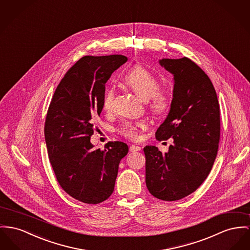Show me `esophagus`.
I'll use <instances>...</instances> for the list:
<instances>
[{"mask_svg": "<svg viewBox=\"0 0 250 250\" xmlns=\"http://www.w3.org/2000/svg\"><path fill=\"white\" fill-rule=\"evenodd\" d=\"M140 150H141V147H139V146H135V145L130 146V151H132V152L139 151Z\"/></svg>", "mask_w": 250, "mask_h": 250, "instance_id": "34e87169", "label": "esophagus"}]
</instances>
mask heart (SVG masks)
<instances>
[{
  "instance_id": "b5f03b06",
  "label": "heart",
  "mask_w": 250,
  "mask_h": 250,
  "mask_svg": "<svg viewBox=\"0 0 250 250\" xmlns=\"http://www.w3.org/2000/svg\"><path fill=\"white\" fill-rule=\"evenodd\" d=\"M124 83L142 100H148L150 110L156 115H163L170 108L171 100L166 91L159 89L157 79L143 66H135L124 76ZM115 98V91L107 87L103 93L101 105L103 110L110 111ZM147 129L145 121H125L119 127V133L128 139L134 140L139 131Z\"/></svg>"
}]
</instances>
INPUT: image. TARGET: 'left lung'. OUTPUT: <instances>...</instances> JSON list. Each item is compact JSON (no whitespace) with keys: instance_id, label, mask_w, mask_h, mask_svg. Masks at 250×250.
<instances>
[{"instance_id":"left-lung-1","label":"left lung","mask_w":250,"mask_h":250,"mask_svg":"<svg viewBox=\"0 0 250 250\" xmlns=\"http://www.w3.org/2000/svg\"><path fill=\"white\" fill-rule=\"evenodd\" d=\"M173 75L168 115L155 133L158 141L173 138L168 151L146 146V185L164 201L182 199L195 191L209 174L220 140V106L208 75L191 60L162 59Z\"/></svg>"}]
</instances>
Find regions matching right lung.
<instances>
[{"label":"right lung","mask_w":250,"mask_h":250,"mask_svg":"<svg viewBox=\"0 0 250 250\" xmlns=\"http://www.w3.org/2000/svg\"><path fill=\"white\" fill-rule=\"evenodd\" d=\"M127 61L122 55L83 57L67 71L48 108L44 137L56 178L70 196L86 204L111 196L119 162L129 150L120 141L96 150L90 141L105 83Z\"/></svg>","instance_id":"add662e5"}]
</instances>
